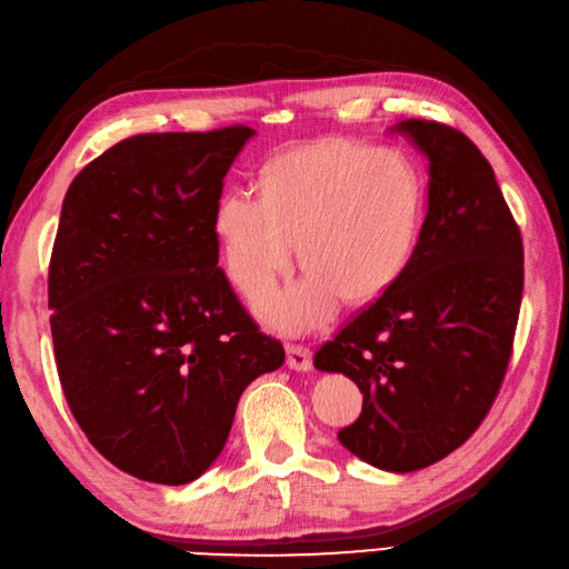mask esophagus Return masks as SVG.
<instances>
[{
    "mask_svg": "<svg viewBox=\"0 0 569 569\" xmlns=\"http://www.w3.org/2000/svg\"><path fill=\"white\" fill-rule=\"evenodd\" d=\"M287 366L292 370H299V373H305V370L311 368V351L307 349V346L289 343L287 346Z\"/></svg>",
    "mask_w": 569,
    "mask_h": 569,
    "instance_id": "esophagus-1",
    "label": "esophagus"
}]
</instances>
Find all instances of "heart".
<instances>
[{
    "instance_id": "b5f03b06",
    "label": "heart",
    "mask_w": 569,
    "mask_h": 569,
    "mask_svg": "<svg viewBox=\"0 0 569 569\" xmlns=\"http://www.w3.org/2000/svg\"><path fill=\"white\" fill-rule=\"evenodd\" d=\"M422 211V177L408 154L329 137L272 157L258 196H220L213 230L230 280L248 297L292 268L297 236L307 270L254 309L272 329L301 333L327 323L343 297L368 301L398 280L420 240Z\"/></svg>"
}]
</instances>
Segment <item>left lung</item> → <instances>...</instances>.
Returning <instances> with one entry per match:
<instances>
[{
  "instance_id": "obj_1",
  "label": "left lung",
  "mask_w": 569,
  "mask_h": 569,
  "mask_svg": "<svg viewBox=\"0 0 569 569\" xmlns=\"http://www.w3.org/2000/svg\"><path fill=\"white\" fill-rule=\"evenodd\" d=\"M427 159V213L408 268L315 356L363 410L339 442L382 471L410 473L461 447L506 376L523 297V242L493 169L447 124L405 120Z\"/></svg>"
}]
</instances>
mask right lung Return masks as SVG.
<instances>
[{
  "mask_svg": "<svg viewBox=\"0 0 569 569\" xmlns=\"http://www.w3.org/2000/svg\"><path fill=\"white\" fill-rule=\"evenodd\" d=\"M252 137L122 139L63 199L49 268L58 378L90 445L142 481L199 479L242 390L284 363L218 268L213 211Z\"/></svg>",
  "mask_w": 569,
  "mask_h": 569,
  "instance_id": "obj_1",
  "label": "right lung"
}]
</instances>
